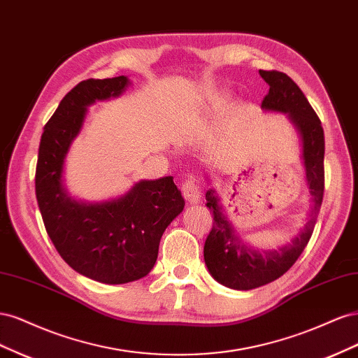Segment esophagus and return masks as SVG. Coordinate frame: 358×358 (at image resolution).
<instances>
[{"label": "esophagus", "mask_w": 358, "mask_h": 358, "mask_svg": "<svg viewBox=\"0 0 358 358\" xmlns=\"http://www.w3.org/2000/svg\"><path fill=\"white\" fill-rule=\"evenodd\" d=\"M182 194L183 197L188 203H199L201 192H200V183L197 182L196 178H188V180H185L182 183Z\"/></svg>", "instance_id": "1"}]
</instances>
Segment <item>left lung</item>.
Returning <instances> with one entry per match:
<instances>
[{
	"label": "left lung",
	"mask_w": 358,
	"mask_h": 358,
	"mask_svg": "<svg viewBox=\"0 0 358 358\" xmlns=\"http://www.w3.org/2000/svg\"><path fill=\"white\" fill-rule=\"evenodd\" d=\"M259 76L270 86L262 103L263 109L288 113L289 121L299 129L313 206L305 227L288 245L258 251L237 236L222 213L215 191L206 192V206L213 212V225L204 243V263L220 284L233 289L258 288L289 270L310 239L324 196V129L320 117L289 76L276 70H259Z\"/></svg>",
	"instance_id": "obj_1"
}]
</instances>
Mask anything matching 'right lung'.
<instances>
[{"label":"right lung","instance_id":"add662e5","mask_svg":"<svg viewBox=\"0 0 358 358\" xmlns=\"http://www.w3.org/2000/svg\"><path fill=\"white\" fill-rule=\"evenodd\" d=\"M128 85L125 76L76 85L45 125L36 169L37 203L57 251L78 273L110 285L152 270L162 233L185 206L171 176L140 180L125 196L101 203L78 201L64 188V162L86 107L119 96Z\"/></svg>","mask_w":358,"mask_h":358}]
</instances>
